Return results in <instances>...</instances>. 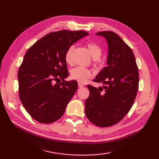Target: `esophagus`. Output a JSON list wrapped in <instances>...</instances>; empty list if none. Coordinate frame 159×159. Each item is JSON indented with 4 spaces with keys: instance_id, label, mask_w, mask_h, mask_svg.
<instances>
[{
    "instance_id": "esophagus-1",
    "label": "esophagus",
    "mask_w": 159,
    "mask_h": 159,
    "mask_svg": "<svg viewBox=\"0 0 159 159\" xmlns=\"http://www.w3.org/2000/svg\"><path fill=\"white\" fill-rule=\"evenodd\" d=\"M78 85H79V88H83V87H84V84H83V83H81V82H79L78 83Z\"/></svg>"
}]
</instances>
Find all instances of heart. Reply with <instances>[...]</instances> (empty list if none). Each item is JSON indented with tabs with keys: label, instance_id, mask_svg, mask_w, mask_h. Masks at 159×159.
Here are the masks:
<instances>
[{
	"label": "heart",
	"instance_id": "obj_1",
	"mask_svg": "<svg viewBox=\"0 0 159 159\" xmlns=\"http://www.w3.org/2000/svg\"><path fill=\"white\" fill-rule=\"evenodd\" d=\"M86 46H87L88 50L92 57L95 59V60H98L102 55V50L99 45L96 43L95 42L89 41L86 43ZM74 45H71L68 48L65 52L64 55V59H65L66 62L71 65L73 64V51H74ZM71 78L74 80H76L79 82H85L87 81L88 79H89L90 77H92L93 73L90 71L89 69L84 68L82 66H78L72 69L71 72Z\"/></svg>",
	"mask_w": 159,
	"mask_h": 159
}]
</instances>
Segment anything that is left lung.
Segmentation results:
<instances>
[{"label":"left lung","mask_w":159,"mask_h":159,"mask_svg":"<svg viewBox=\"0 0 159 159\" xmlns=\"http://www.w3.org/2000/svg\"><path fill=\"white\" fill-rule=\"evenodd\" d=\"M108 43L107 66L93 81L103 83V88L88 85L90 95L85 100L88 120L99 127H109L120 121L130 111L139 88L138 67L133 50L118 34L100 31Z\"/></svg>","instance_id":"left-lung-1"}]
</instances>
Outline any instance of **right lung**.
Listing matches in <instances>:
<instances>
[{
    "instance_id": "right-lung-1",
    "label": "right lung",
    "mask_w": 159,
    "mask_h": 159,
    "mask_svg": "<svg viewBox=\"0 0 159 159\" xmlns=\"http://www.w3.org/2000/svg\"><path fill=\"white\" fill-rule=\"evenodd\" d=\"M88 35L84 31L52 32L26 51L18 71L19 95L38 122L48 124L63 116L78 88L76 80H64L69 76L64 55L69 46Z\"/></svg>"
}]
</instances>
